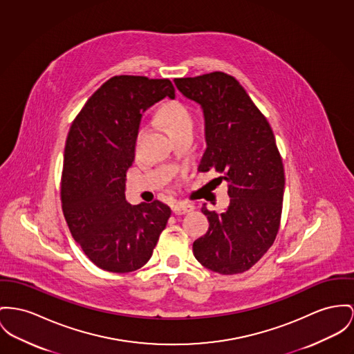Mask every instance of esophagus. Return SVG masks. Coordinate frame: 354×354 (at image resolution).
<instances>
[{
  "label": "esophagus",
  "mask_w": 354,
  "mask_h": 354,
  "mask_svg": "<svg viewBox=\"0 0 354 354\" xmlns=\"http://www.w3.org/2000/svg\"><path fill=\"white\" fill-rule=\"evenodd\" d=\"M190 211H193V205L190 204H184V203H178L176 205H173V213L174 214H185Z\"/></svg>",
  "instance_id": "34e87169"
}]
</instances>
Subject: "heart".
<instances>
[{
  "label": "heart",
  "instance_id": "b5f03b06",
  "mask_svg": "<svg viewBox=\"0 0 354 354\" xmlns=\"http://www.w3.org/2000/svg\"><path fill=\"white\" fill-rule=\"evenodd\" d=\"M157 118L160 119V122L165 126L173 137H177L187 131H193L192 113L180 100L166 102L157 111Z\"/></svg>",
  "mask_w": 354,
  "mask_h": 354
}]
</instances>
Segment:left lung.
<instances>
[{
	"mask_svg": "<svg viewBox=\"0 0 354 354\" xmlns=\"http://www.w3.org/2000/svg\"><path fill=\"white\" fill-rule=\"evenodd\" d=\"M174 84L204 114L207 147L198 170L221 173L231 197L224 212L203 207L209 228L194 240V258L214 272L241 274L268 251L279 230L284 170L272 129L234 76L211 72Z\"/></svg>",
	"mask_w": 354,
	"mask_h": 354,
	"instance_id": "8db88e82",
	"label": "left lung"
}]
</instances>
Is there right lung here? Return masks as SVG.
I'll return each instance as SVG.
<instances>
[{"instance_id": "add662e5", "label": "right lung", "mask_w": 354, "mask_h": 354, "mask_svg": "<svg viewBox=\"0 0 354 354\" xmlns=\"http://www.w3.org/2000/svg\"><path fill=\"white\" fill-rule=\"evenodd\" d=\"M169 96V79L120 75L107 80L72 122L64 150L62 207L87 258L110 272L145 266L171 214L164 203L126 201L142 114Z\"/></svg>"}]
</instances>
